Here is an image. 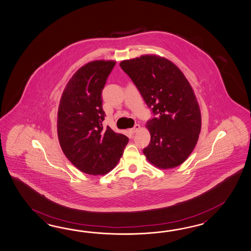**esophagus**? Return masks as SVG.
<instances>
[{
	"label": "esophagus",
	"instance_id": "obj_1",
	"mask_svg": "<svg viewBox=\"0 0 251 251\" xmlns=\"http://www.w3.org/2000/svg\"><path fill=\"white\" fill-rule=\"evenodd\" d=\"M139 128H140V126H139V124H136L133 128L129 129V132L132 134L136 133V132L139 130Z\"/></svg>",
	"mask_w": 251,
	"mask_h": 251
}]
</instances>
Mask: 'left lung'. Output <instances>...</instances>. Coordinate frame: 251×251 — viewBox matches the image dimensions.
<instances>
[{"instance_id":"obj_1","label":"left lung","mask_w":251,"mask_h":251,"mask_svg":"<svg viewBox=\"0 0 251 251\" xmlns=\"http://www.w3.org/2000/svg\"><path fill=\"white\" fill-rule=\"evenodd\" d=\"M156 117L146 128L151 142L143 150L155 167L168 169L183 164L193 152L201 127L195 92L173 62L156 55H142L120 63Z\"/></svg>"}]
</instances>
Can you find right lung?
<instances>
[{
    "mask_svg": "<svg viewBox=\"0 0 251 251\" xmlns=\"http://www.w3.org/2000/svg\"><path fill=\"white\" fill-rule=\"evenodd\" d=\"M116 62L95 60L80 67L63 91L57 137L67 159L80 171L102 176L116 167L128 139L102 122L101 92Z\"/></svg>",
    "mask_w": 251,
    "mask_h": 251,
    "instance_id": "add662e5",
    "label": "right lung"
}]
</instances>
